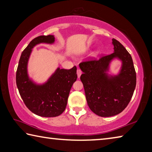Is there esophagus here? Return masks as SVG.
Wrapping results in <instances>:
<instances>
[{"instance_id":"1","label":"esophagus","mask_w":152,"mask_h":152,"mask_svg":"<svg viewBox=\"0 0 152 152\" xmlns=\"http://www.w3.org/2000/svg\"><path fill=\"white\" fill-rule=\"evenodd\" d=\"M77 76H78V78H79L80 77V76H81V73H82V71H81V70L80 69H78L77 70Z\"/></svg>"}]
</instances>
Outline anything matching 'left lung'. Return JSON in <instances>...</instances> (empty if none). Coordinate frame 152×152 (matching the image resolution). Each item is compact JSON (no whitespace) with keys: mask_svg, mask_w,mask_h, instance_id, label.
I'll return each mask as SVG.
<instances>
[{"mask_svg":"<svg viewBox=\"0 0 152 152\" xmlns=\"http://www.w3.org/2000/svg\"><path fill=\"white\" fill-rule=\"evenodd\" d=\"M114 52L99 59L89 57L79 63L87 104L101 117H111L123 111L131 100L136 86V73L131 55L123 45L113 39ZM115 57L122 61L119 75L110 78L106 75L110 61Z\"/></svg>","mask_w":152,"mask_h":152,"instance_id":"obj_1","label":"left lung"}]
</instances>
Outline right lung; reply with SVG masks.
<instances>
[{
    "label": "right lung",
    "mask_w": 152,
    "mask_h": 152,
    "mask_svg": "<svg viewBox=\"0 0 152 152\" xmlns=\"http://www.w3.org/2000/svg\"><path fill=\"white\" fill-rule=\"evenodd\" d=\"M53 35H41L32 40L22 52L16 73V83L21 98L29 110L37 115L52 118L65 111L69 92L77 80V67L58 68L46 83L37 86L28 77L27 63L32 48L41 42L53 43Z\"/></svg>",
    "instance_id": "1"
}]
</instances>
